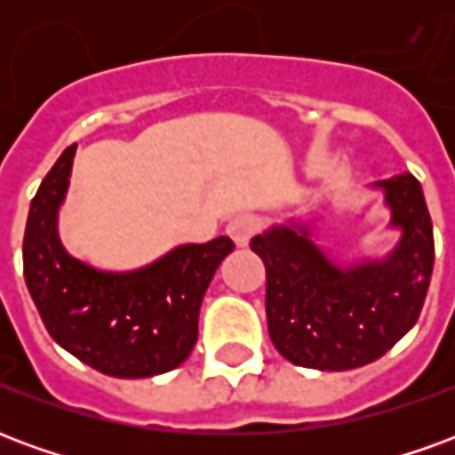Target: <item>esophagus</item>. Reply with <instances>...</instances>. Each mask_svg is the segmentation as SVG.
Returning <instances> with one entry per match:
<instances>
[{
  "label": "esophagus",
  "instance_id": "1",
  "mask_svg": "<svg viewBox=\"0 0 455 455\" xmlns=\"http://www.w3.org/2000/svg\"><path fill=\"white\" fill-rule=\"evenodd\" d=\"M227 234L234 238L236 246H248L251 236L256 234V219L248 217V214H238V217H234L227 224Z\"/></svg>",
  "mask_w": 455,
  "mask_h": 455
}]
</instances>
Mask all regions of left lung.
Returning a JSON list of instances; mask_svg holds the SVG:
<instances>
[{"instance_id": "1", "label": "left lung", "mask_w": 455, "mask_h": 455, "mask_svg": "<svg viewBox=\"0 0 455 455\" xmlns=\"http://www.w3.org/2000/svg\"><path fill=\"white\" fill-rule=\"evenodd\" d=\"M397 243L380 258L341 260L315 221L287 219L251 241L266 263L270 341L283 358L315 371L378 361L419 319L434 270V228L419 180L400 172L372 182Z\"/></svg>"}]
</instances>
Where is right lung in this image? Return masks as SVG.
<instances>
[{
  "label": "right lung",
  "mask_w": 455,
  "mask_h": 455,
  "mask_svg": "<svg viewBox=\"0 0 455 455\" xmlns=\"http://www.w3.org/2000/svg\"><path fill=\"white\" fill-rule=\"evenodd\" d=\"M77 146L63 150L31 199L24 277L48 334L112 378H150L188 358L197 341L202 297L234 241L182 243L136 270H102L68 253L58 214Z\"/></svg>",
  "instance_id": "1"
}]
</instances>
